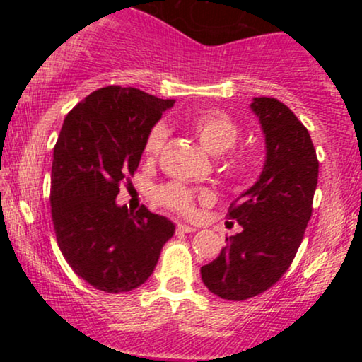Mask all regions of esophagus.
Here are the masks:
<instances>
[{"label": "esophagus", "mask_w": 362, "mask_h": 362, "mask_svg": "<svg viewBox=\"0 0 362 362\" xmlns=\"http://www.w3.org/2000/svg\"><path fill=\"white\" fill-rule=\"evenodd\" d=\"M177 231H178V233H194L195 228L194 226H189V224L178 223L177 224Z\"/></svg>", "instance_id": "esophagus-1"}]
</instances>
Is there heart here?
Wrapping results in <instances>:
<instances>
[{
	"label": "heart",
	"mask_w": 362,
	"mask_h": 362,
	"mask_svg": "<svg viewBox=\"0 0 362 362\" xmlns=\"http://www.w3.org/2000/svg\"><path fill=\"white\" fill-rule=\"evenodd\" d=\"M190 129L201 144L204 146L211 155L221 156L224 153L230 151L231 148L238 143L240 139V126L233 117L224 114L221 110H206L202 114L195 115L190 120ZM168 129L165 124H156L149 131L146 141H144V155L153 158L161 151L167 143ZM230 168L235 173L245 172L247 170V161L242 156H236L235 160L230 161ZM201 197H207L206 192L199 194ZM160 199L163 204H167L178 213L189 214L194 211L195 194L192 190L178 184H170L160 190Z\"/></svg>",
	"instance_id": "obj_1"
}]
</instances>
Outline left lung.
I'll use <instances>...</instances> for the list:
<instances>
[{"instance_id":"obj_1","label":"left lung","mask_w":362,"mask_h":362,"mask_svg":"<svg viewBox=\"0 0 362 362\" xmlns=\"http://www.w3.org/2000/svg\"><path fill=\"white\" fill-rule=\"evenodd\" d=\"M250 110L265 138L259 178L230 206L242 226L211 264L202 265L206 288L216 296L243 301L281 279L300 248L318 184V160L310 132L284 103L253 98Z\"/></svg>"}]
</instances>
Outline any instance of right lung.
<instances>
[{
	"label": "right lung",
	"mask_w": 362,
	"mask_h": 362,
	"mask_svg": "<svg viewBox=\"0 0 362 362\" xmlns=\"http://www.w3.org/2000/svg\"><path fill=\"white\" fill-rule=\"evenodd\" d=\"M173 103L131 86H105L66 115L54 146L52 224L66 262L95 289L139 288L175 233L165 216L115 202L120 182L139 167L149 131Z\"/></svg>",
	"instance_id": "add662e5"
}]
</instances>
